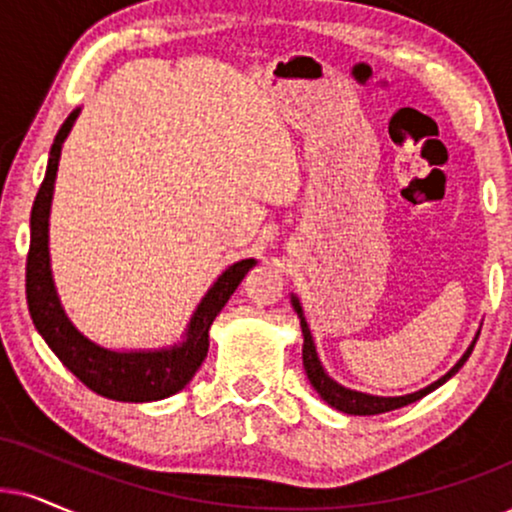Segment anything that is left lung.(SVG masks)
Listing matches in <instances>:
<instances>
[{
  "mask_svg": "<svg viewBox=\"0 0 512 512\" xmlns=\"http://www.w3.org/2000/svg\"><path fill=\"white\" fill-rule=\"evenodd\" d=\"M293 307L297 316H300V326H302V335H304V345H302V361H304V371H307V378L309 383L316 392L321 394V399L326 401V404H331L333 409H338L342 413H349V416H375V413H385V411H394V409H401V406L411 404V401H418L420 397H425V394H430L435 387H439L442 383L454 375L458 368H461L465 361H468L472 347L470 345L468 352L463 354V359L458 361V364L451 368L449 373L444 375V378H439L437 383H432L430 387H425V390L420 392H413V394H406V397H371V394H361V392H354V390H347V387H342L331 380L326 375V371L321 368V361L316 357V347H314V340H312V333H309V326L307 321H304L302 316V307L300 302L293 297Z\"/></svg>",
  "mask_w": 512,
  "mask_h": 512,
  "instance_id": "8db88e82",
  "label": "left lung"
}]
</instances>
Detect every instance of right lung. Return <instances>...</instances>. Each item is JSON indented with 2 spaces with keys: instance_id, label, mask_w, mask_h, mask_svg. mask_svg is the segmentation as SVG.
<instances>
[{
  "instance_id": "add662e5",
  "label": "right lung",
  "mask_w": 512,
  "mask_h": 512,
  "mask_svg": "<svg viewBox=\"0 0 512 512\" xmlns=\"http://www.w3.org/2000/svg\"><path fill=\"white\" fill-rule=\"evenodd\" d=\"M77 118V111L68 115L58 129L54 146L49 153V165L44 181L37 191L30 212V250L25 260V297L32 323L40 331L51 352L61 359V364L75 375L89 390L115 401H158L177 394L189 385V380L208 357V331L215 316L234 295L243 276L255 267V260H241L217 278L189 323L186 340L181 345L160 352H111L94 345L92 340L77 333V328L63 314L58 302L54 281L49 269L47 226L49 205L54 193V179L61 158V146L66 141L70 127Z\"/></svg>"
}]
</instances>
